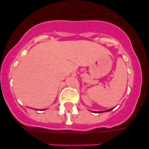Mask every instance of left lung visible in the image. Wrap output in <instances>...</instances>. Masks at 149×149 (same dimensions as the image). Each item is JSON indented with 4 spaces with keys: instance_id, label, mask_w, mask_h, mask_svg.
<instances>
[{
    "instance_id": "1",
    "label": "left lung",
    "mask_w": 149,
    "mask_h": 149,
    "mask_svg": "<svg viewBox=\"0 0 149 149\" xmlns=\"http://www.w3.org/2000/svg\"><path fill=\"white\" fill-rule=\"evenodd\" d=\"M113 109V108H112ZM112 109H110V110H106V111H110V110H112Z\"/></svg>"
}]
</instances>
